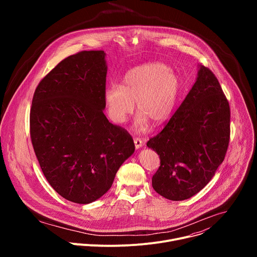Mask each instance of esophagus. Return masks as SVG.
Here are the masks:
<instances>
[{
    "mask_svg": "<svg viewBox=\"0 0 257 257\" xmlns=\"http://www.w3.org/2000/svg\"><path fill=\"white\" fill-rule=\"evenodd\" d=\"M134 144H135V148L138 150V149L142 148L143 142H142V140H141L140 138H138V137H135V138H134Z\"/></svg>",
    "mask_w": 257,
    "mask_h": 257,
    "instance_id": "esophagus-1",
    "label": "esophagus"
}]
</instances>
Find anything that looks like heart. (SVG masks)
Instances as JSON below:
<instances>
[{
    "label": "heart",
    "instance_id": "b5f03b06",
    "mask_svg": "<svg viewBox=\"0 0 257 257\" xmlns=\"http://www.w3.org/2000/svg\"><path fill=\"white\" fill-rule=\"evenodd\" d=\"M180 88L178 75L166 65L137 66L126 73L121 86L114 85L105 90L107 114L115 123L122 124L133 113V102H136L139 128H144L148 120L160 124L172 114Z\"/></svg>",
    "mask_w": 257,
    "mask_h": 257
}]
</instances>
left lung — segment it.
I'll return each instance as SVG.
<instances>
[{"label": "left lung", "instance_id": "8db88e82", "mask_svg": "<svg viewBox=\"0 0 257 257\" xmlns=\"http://www.w3.org/2000/svg\"><path fill=\"white\" fill-rule=\"evenodd\" d=\"M229 101L211 70L200 66L196 82L163 130L146 145L161 165L153 187L170 200L198 193L225 159L230 142Z\"/></svg>", "mask_w": 257, "mask_h": 257}]
</instances>
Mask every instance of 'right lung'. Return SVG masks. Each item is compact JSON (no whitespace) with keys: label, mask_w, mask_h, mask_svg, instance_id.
I'll return each instance as SVG.
<instances>
[{"label":"right lung","mask_w":257,"mask_h":257,"mask_svg":"<svg viewBox=\"0 0 257 257\" xmlns=\"http://www.w3.org/2000/svg\"><path fill=\"white\" fill-rule=\"evenodd\" d=\"M103 51H82L61 61L36 86L30 138L50 185L65 199L86 204L111 188L135 150L131 135L109 123Z\"/></svg>","instance_id":"1"}]
</instances>
